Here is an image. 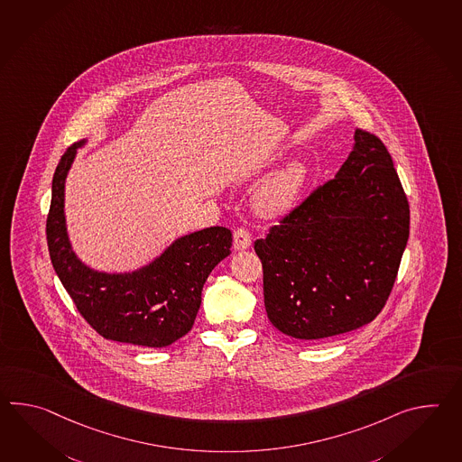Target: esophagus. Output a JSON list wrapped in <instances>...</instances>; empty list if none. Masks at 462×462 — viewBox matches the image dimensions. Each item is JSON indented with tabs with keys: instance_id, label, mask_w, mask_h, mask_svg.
Returning <instances> with one entry per match:
<instances>
[{
	"instance_id": "obj_1",
	"label": "esophagus",
	"mask_w": 462,
	"mask_h": 462,
	"mask_svg": "<svg viewBox=\"0 0 462 462\" xmlns=\"http://www.w3.org/2000/svg\"><path fill=\"white\" fill-rule=\"evenodd\" d=\"M250 245H252V236L248 234V230L244 226L236 228V232H234V248L236 250H245Z\"/></svg>"
}]
</instances>
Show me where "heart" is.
Listing matches in <instances>:
<instances>
[{"label":"heart","mask_w":462,"mask_h":462,"mask_svg":"<svg viewBox=\"0 0 462 462\" xmlns=\"http://www.w3.org/2000/svg\"><path fill=\"white\" fill-rule=\"evenodd\" d=\"M310 177L305 161H293L260 187L255 195V206L265 216L285 214L297 204Z\"/></svg>","instance_id":"heart-1"}]
</instances>
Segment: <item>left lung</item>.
Listing matches in <instances>:
<instances>
[{
	"mask_svg": "<svg viewBox=\"0 0 462 462\" xmlns=\"http://www.w3.org/2000/svg\"><path fill=\"white\" fill-rule=\"evenodd\" d=\"M408 236L410 204L390 152L356 129L335 179L254 245L268 319L305 341L368 325L386 305Z\"/></svg>",
	"mask_w": 462,
	"mask_h": 462,
	"instance_id": "obj_1",
	"label": "left lung"
}]
</instances>
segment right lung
Masks as SVG:
<instances>
[{
  "label": "right lung",
  "mask_w": 462,
  "mask_h": 462,
  "mask_svg": "<svg viewBox=\"0 0 462 462\" xmlns=\"http://www.w3.org/2000/svg\"><path fill=\"white\" fill-rule=\"evenodd\" d=\"M62 154L52 177L46 238L51 263L82 319L101 337L162 348L187 335L202 301L207 277L230 255L232 232L210 226L177 238L152 263L131 273L86 267L72 252L64 217V182L78 147Z\"/></svg>",
  "instance_id": "add662e5"
}]
</instances>
